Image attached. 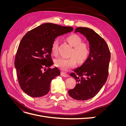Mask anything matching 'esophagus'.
Instances as JSON below:
<instances>
[{
	"label": "esophagus",
	"mask_w": 126,
	"mask_h": 126,
	"mask_svg": "<svg viewBox=\"0 0 126 126\" xmlns=\"http://www.w3.org/2000/svg\"><path fill=\"white\" fill-rule=\"evenodd\" d=\"M61 75L63 76V77H67L68 76V75L67 74L66 72H63V71H62V72H61Z\"/></svg>",
	"instance_id": "34e87169"
}]
</instances>
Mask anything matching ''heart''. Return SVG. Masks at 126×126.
Segmentation results:
<instances>
[{"mask_svg":"<svg viewBox=\"0 0 126 126\" xmlns=\"http://www.w3.org/2000/svg\"><path fill=\"white\" fill-rule=\"evenodd\" d=\"M67 40L72 46L74 47L71 55L75 57L79 63H84L88 58L90 54L89 45L86 43H82V39L81 37L76 34L69 36L67 38ZM58 39H55L53 41L51 46L53 54L56 55L58 53ZM75 58L72 57L69 58L64 57L56 58L55 60V66L63 70H67L76 65V60Z\"/></svg>","mask_w":126,"mask_h":126,"instance_id":"heart-1","label":"heart"}]
</instances>
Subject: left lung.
<instances>
[{
  "label": "left lung",
  "mask_w": 126,
  "mask_h": 126,
  "mask_svg": "<svg viewBox=\"0 0 126 126\" xmlns=\"http://www.w3.org/2000/svg\"><path fill=\"white\" fill-rule=\"evenodd\" d=\"M79 32L89 41L90 54L82 65L74 70L70 76L77 84L68 94L78 100H86L94 97L105 85L108 75L110 52L105 40L93 29L78 27Z\"/></svg>",
  "instance_id": "1"
}]
</instances>
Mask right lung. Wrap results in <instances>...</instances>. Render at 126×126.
I'll use <instances>...</instances> for the list:
<instances>
[{
  "mask_svg": "<svg viewBox=\"0 0 126 126\" xmlns=\"http://www.w3.org/2000/svg\"><path fill=\"white\" fill-rule=\"evenodd\" d=\"M72 30L71 27L45 23L28 32L22 38L15 66L21 88L26 94L39 97L48 93L51 80L60 75L57 67L50 68L53 64L52 44L58 36Z\"/></svg>",
  "mask_w": 126,
  "mask_h": 126,
  "instance_id": "1",
  "label": "right lung"
}]
</instances>
